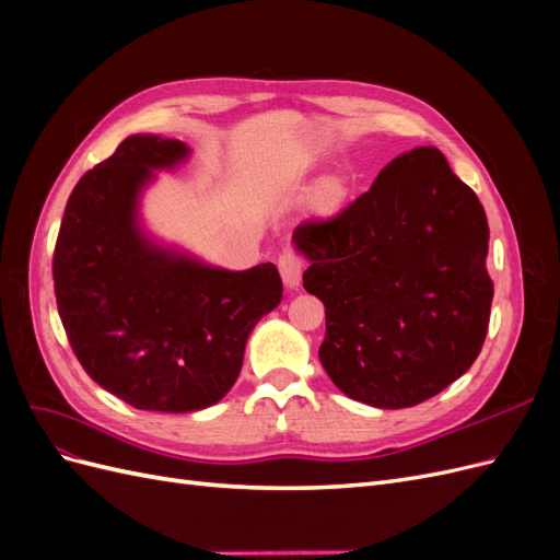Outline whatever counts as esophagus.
Segmentation results:
<instances>
[{"label":"esophagus","mask_w":560,"mask_h":560,"mask_svg":"<svg viewBox=\"0 0 560 560\" xmlns=\"http://www.w3.org/2000/svg\"><path fill=\"white\" fill-rule=\"evenodd\" d=\"M278 268L287 290H299L301 273H303V261L299 259V254L294 249H284L278 259Z\"/></svg>","instance_id":"esophagus-1"}]
</instances>
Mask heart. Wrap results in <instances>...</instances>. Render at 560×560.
<instances>
[{"instance_id": "b5f03b06", "label": "heart", "mask_w": 560, "mask_h": 560, "mask_svg": "<svg viewBox=\"0 0 560 560\" xmlns=\"http://www.w3.org/2000/svg\"><path fill=\"white\" fill-rule=\"evenodd\" d=\"M287 194H290L292 200H301L303 196H308V208L317 217H338L348 208V202L352 198V182L343 173H331L317 179L315 186L308 182H299L290 186Z\"/></svg>"}]
</instances>
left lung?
Instances as JSON below:
<instances>
[{
    "instance_id": "1",
    "label": "left lung",
    "mask_w": 560,
    "mask_h": 560,
    "mask_svg": "<svg viewBox=\"0 0 560 560\" xmlns=\"http://www.w3.org/2000/svg\"><path fill=\"white\" fill-rule=\"evenodd\" d=\"M306 292L325 303L319 362L334 385L376 409L442 393L481 352L493 280L488 219L436 147L389 161L331 222L303 224Z\"/></svg>"
}]
</instances>
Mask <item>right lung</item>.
Masks as SVG:
<instances>
[{
    "label": "right lung",
    "instance_id": "right-lung-1",
    "mask_svg": "<svg viewBox=\"0 0 560 560\" xmlns=\"http://www.w3.org/2000/svg\"><path fill=\"white\" fill-rule=\"evenodd\" d=\"M189 156L175 138L130 135L74 186L54 254L58 313L81 366L142 411L217 404L252 329L282 301L273 264L219 268L147 229L144 191Z\"/></svg>",
    "mask_w": 560,
    "mask_h": 560
}]
</instances>
